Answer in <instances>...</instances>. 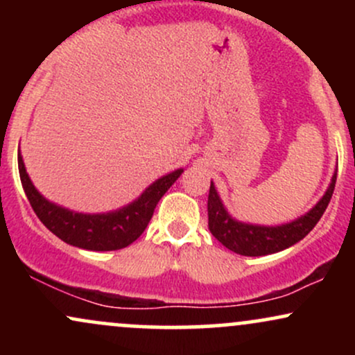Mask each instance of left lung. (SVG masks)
Returning <instances> with one entry per match:
<instances>
[{
	"label": "left lung",
	"instance_id": "8db88e82",
	"mask_svg": "<svg viewBox=\"0 0 355 355\" xmlns=\"http://www.w3.org/2000/svg\"><path fill=\"white\" fill-rule=\"evenodd\" d=\"M336 180L337 168L320 200L307 214L300 215L292 222L282 223V225H257V223L240 222V220L234 218L225 209L214 182H211L209 203H207L209 229L222 245L240 255L260 257L285 250V248L300 242L317 225V222L327 209L329 202H331L334 189H336Z\"/></svg>",
	"mask_w": 355,
	"mask_h": 355
}]
</instances>
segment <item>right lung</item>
Instances as JSON below:
<instances>
[{"label": "right lung", "instance_id": "1", "mask_svg": "<svg viewBox=\"0 0 355 355\" xmlns=\"http://www.w3.org/2000/svg\"><path fill=\"white\" fill-rule=\"evenodd\" d=\"M18 170L24 193L43 225L63 242L95 252L120 250L135 242L148 225L157 203L183 173V168H177L164 175L146 187L140 197L118 210L81 214L50 202L36 190L26 173L21 152L18 153Z\"/></svg>", "mask_w": 355, "mask_h": 355}]
</instances>
